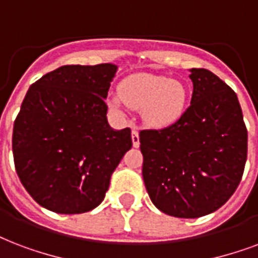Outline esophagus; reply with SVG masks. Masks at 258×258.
I'll return each mask as SVG.
<instances>
[{"label": "esophagus", "mask_w": 258, "mask_h": 258, "mask_svg": "<svg viewBox=\"0 0 258 258\" xmlns=\"http://www.w3.org/2000/svg\"><path fill=\"white\" fill-rule=\"evenodd\" d=\"M131 138H133L134 147L139 146V133H138V130H135V128L133 130V133H131Z\"/></svg>", "instance_id": "obj_1"}]
</instances>
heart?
Here are the masks:
<instances>
[{"label":"heart","mask_w":258,"mask_h":258,"mask_svg":"<svg viewBox=\"0 0 258 258\" xmlns=\"http://www.w3.org/2000/svg\"><path fill=\"white\" fill-rule=\"evenodd\" d=\"M186 100L188 90L182 82L150 73L125 77L117 86V93L107 94L108 107L113 113L123 116L127 107L142 109L143 121L154 128L176 123L185 111Z\"/></svg>","instance_id":"heart-1"}]
</instances>
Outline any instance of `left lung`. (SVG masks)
<instances>
[{
	"label": "left lung",
	"instance_id": "obj_1",
	"mask_svg": "<svg viewBox=\"0 0 258 258\" xmlns=\"http://www.w3.org/2000/svg\"><path fill=\"white\" fill-rule=\"evenodd\" d=\"M190 105L173 124L139 133L142 176L155 207L176 218L221 208L242 178L247 130L238 97L206 69H192Z\"/></svg>",
	"mask_w": 258,
	"mask_h": 258
}]
</instances>
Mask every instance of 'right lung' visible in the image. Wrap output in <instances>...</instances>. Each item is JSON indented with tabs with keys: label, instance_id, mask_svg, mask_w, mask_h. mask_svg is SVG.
I'll return each mask as SVG.
<instances>
[{
	"label": "right lung",
	"instance_id": "1",
	"mask_svg": "<svg viewBox=\"0 0 258 258\" xmlns=\"http://www.w3.org/2000/svg\"><path fill=\"white\" fill-rule=\"evenodd\" d=\"M117 66L68 64L31 85L13 125L20 181L56 214H82L101 203L111 176L133 146L131 130H112L105 104Z\"/></svg>",
	"mask_w": 258,
	"mask_h": 258
}]
</instances>
